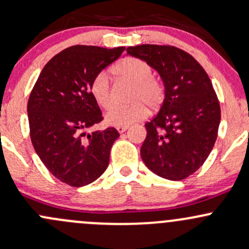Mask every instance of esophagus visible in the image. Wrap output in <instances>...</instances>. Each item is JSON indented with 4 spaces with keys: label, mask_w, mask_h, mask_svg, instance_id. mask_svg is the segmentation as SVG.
I'll return each instance as SVG.
<instances>
[{
    "label": "esophagus",
    "mask_w": 249,
    "mask_h": 249,
    "mask_svg": "<svg viewBox=\"0 0 249 249\" xmlns=\"http://www.w3.org/2000/svg\"><path fill=\"white\" fill-rule=\"evenodd\" d=\"M127 129H129V126H118V127H117L118 132H119V133H123V132H125V131H126Z\"/></svg>",
    "instance_id": "obj_1"
}]
</instances>
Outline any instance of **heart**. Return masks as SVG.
<instances>
[{"label": "heart", "mask_w": 249, "mask_h": 249, "mask_svg": "<svg viewBox=\"0 0 249 249\" xmlns=\"http://www.w3.org/2000/svg\"><path fill=\"white\" fill-rule=\"evenodd\" d=\"M116 76L133 83L130 99L133 101L127 106H114L105 114V120L112 126H130L142 120L148 114V105L156 108L163 100L164 88L161 81L153 77V68L148 62L136 57H127L120 61L112 69ZM90 93L94 100L103 108H109L112 98L108 76L100 72L94 77L90 85Z\"/></svg>", "instance_id": "heart-1"}]
</instances>
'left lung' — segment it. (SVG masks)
Segmentation results:
<instances>
[{
	"mask_svg": "<svg viewBox=\"0 0 249 249\" xmlns=\"http://www.w3.org/2000/svg\"><path fill=\"white\" fill-rule=\"evenodd\" d=\"M126 54L148 62L164 87L159 113L145 124L141 158L159 177L185 179L200 168L216 142L221 108L211 80L191 54L174 46H130Z\"/></svg>",
	"mask_w": 249,
	"mask_h": 249,
	"instance_id": "left-lung-1",
	"label": "left lung"
}]
</instances>
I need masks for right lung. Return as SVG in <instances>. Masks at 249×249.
I'll use <instances>...</instances> for the list:
<instances>
[{
  "label": "right lung",
  "mask_w": 249,
  "mask_h": 249,
  "mask_svg": "<svg viewBox=\"0 0 249 249\" xmlns=\"http://www.w3.org/2000/svg\"><path fill=\"white\" fill-rule=\"evenodd\" d=\"M124 50L85 45L63 50L41 70L28 99L36 153L52 175L70 186L95 181L108 166L111 148L119 137L117 130L83 131L103 120L91 96V82Z\"/></svg>",
  "instance_id": "obj_1"
}]
</instances>
